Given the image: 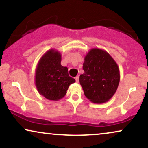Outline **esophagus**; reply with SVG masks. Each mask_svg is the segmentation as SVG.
<instances>
[{
  "instance_id": "34e87169",
  "label": "esophagus",
  "mask_w": 148,
  "mask_h": 148,
  "mask_svg": "<svg viewBox=\"0 0 148 148\" xmlns=\"http://www.w3.org/2000/svg\"><path fill=\"white\" fill-rule=\"evenodd\" d=\"M79 76H77L75 77V80H76L77 83H78V82H79Z\"/></svg>"
}]
</instances>
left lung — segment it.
Returning <instances> with one entry per match:
<instances>
[{"label":"left lung","instance_id":"1","mask_svg":"<svg viewBox=\"0 0 148 148\" xmlns=\"http://www.w3.org/2000/svg\"><path fill=\"white\" fill-rule=\"evenodd\" d=\"M83 69L79 83L86 98L98 104L112 99L118 89L120 74L111 55L103 49H91L84 58Z\"/></svg>","mask_w":148,"mask_h":148}]
</instances>
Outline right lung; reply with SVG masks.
I'll use <instances>...</instances> for the list:
<instances>
[{
    "instance_id": "add662e5",
    "label": "right lung",
    "mask_w": 148,
    "mask_h": 148,
    "mask_svg": "<svg viewBox=\"0 0 148 148\" xmlns=\"http://www.w3.org/2000/svg\"><path fill=\"white\" fill-rule=\"evenodd\" d=\"M60 51L51 49L44 53L35 70V86L40 95L49 101H58L66 95L75 79L71 77L68 68L61 65Z\"/></svg>"
}]
</instances>
